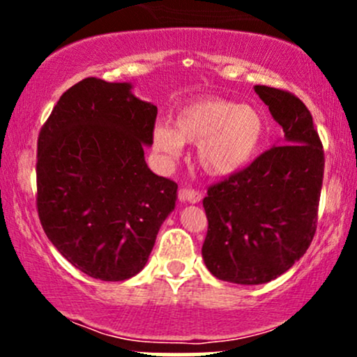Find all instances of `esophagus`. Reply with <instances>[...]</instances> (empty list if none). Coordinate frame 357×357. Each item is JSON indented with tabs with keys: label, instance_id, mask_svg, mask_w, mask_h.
<instances>
[{
	"label": "esophagus",
	"instance_id": "obj_1",
	"mask_svg": "<svg viewBox=\"0 0 357 357\" xmlns=\"http://www.w3.org/2000/svg\"><path fill=\"white\" fill-rule=\"evenodd\" d=\"M203 198V192L199 190H192V188H183L179 190V202L184 203H199Z\"/></svg>",
	"mask_w": 357,
	"mask_h": 357
}]
</instances>
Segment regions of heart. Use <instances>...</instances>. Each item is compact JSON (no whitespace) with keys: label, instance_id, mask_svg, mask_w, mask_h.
<instances>
[{"label":"heart","instance_id":"obj_1","mask_svg":"<svg viewBox=\"0 0 357 357\" xmlns=\"http://www.w3.org/2000/svg\"><path fill=\"white\" fill-rule=\"evenodd\" d=\"M265 139L267 121L260 110L220 97L192 100L178 110L173 126L159 122L153 129V147L162 161H176L184 142H192L198 166L216 178L247 167Z\"/></svg>","mask_w":357,"mask_h":357}]
</instances>
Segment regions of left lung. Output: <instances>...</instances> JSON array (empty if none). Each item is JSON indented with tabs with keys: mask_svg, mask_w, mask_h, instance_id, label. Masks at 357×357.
Segmentation results:
<instances>
[{
	"mask_svg": "<svg viewBox=\"0 0 357 357\" xmlns=\"http://www.w3.org/2000/svg\"><path fill=\"white\" fill-rule=\"evenodd\" d=\"M285 141L208 188L202 253L216 278L267 284L309 248L317 228L324 149L305 104L287 90L255 85Z\"/></svg>",
	"mask_w": 357,
	"mask_h": 357,
	"instance_id": "8db88e82",
	"label": "left lung"
}]
</instances>
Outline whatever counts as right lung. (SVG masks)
Returning <instances> with one entry per match:
<instances>
[{"mask_svg":"<svg viewBox=\"0 0 357 357\" xmlns=\"http://www.w3.org/2000/svg\"><path fill=\"white\" fill-rule=\"evenodd\" d=\"M130 89L84 79L60 97L38 136L40 223L73 267L105 282L144 268L178 198V184L144 159L158 107Z\"/></svg>","mask_w":357,"mask_h":357,"instance_id":"add662e5","label":"right lung"}]
</instances>
